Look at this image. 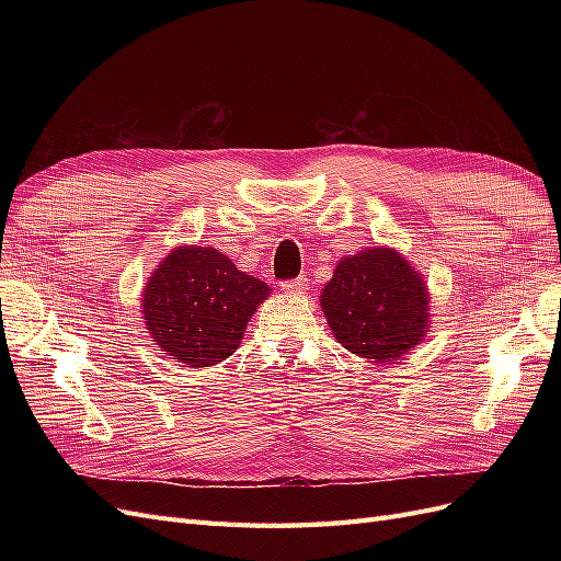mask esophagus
I'll return each instance as SVG.
<instances>
[{
    "label": "esophagus",
    "instance_id": "obj_1",
    "mask_svg": "<svg viewBox=\"0 0 561 561\" xmlns=\"http://www.w3.org/2000/svg\"><path fill=\"white\" fill-rule=\"evenodd\" d=\"M307 285H309V280L304 278V276H299V278H293V280H285L280 287H283L285 295L295 297V295H304V293H307Z\"/></svg>",
    "mask_w": 561,
    "mask_h": 561
}]
</instances>
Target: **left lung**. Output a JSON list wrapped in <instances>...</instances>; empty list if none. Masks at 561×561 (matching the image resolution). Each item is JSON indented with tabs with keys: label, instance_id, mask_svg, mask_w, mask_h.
Listing matches in <instances>:
<instances>
[{
	"label": "left lung",
	"instance_id": "8db88e82",
	"mask_svg": "<svg viewBox=\"0 0 561 561\" xmlns=\"http://www.w3.org/2000/svg\"><path fill=\"white\" fill-rule=\"evenodd\" d=\"M428 304L426 283L390 248L344 257L320 295L336 342L371 363L396 360L421 342Z\"/></svg>",
	"mask_w": 561,
	"mask_h": 561
}]
</instances>
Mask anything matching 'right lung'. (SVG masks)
I'll list each match as a JSON object with an SVG mask.
<instances>
[{"mask_svg": "<svg viewBox=\"0 0 561 561\" xmlns=\"http://www.w3.org/2000/svg\"><path fill=\"white\" fill-rule=\"evenodd\" d=\"M268 285L239 271L215 248L180 245L165 254L142 293L157 346L184 367H210L239 348Z\"/></svg>", "mask_w": 561, "mask_h": 561, "instance_id": "add662e5", "label": "right lung"}]
</instances>
